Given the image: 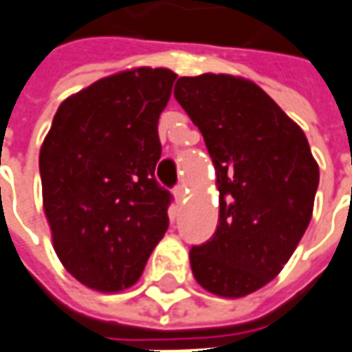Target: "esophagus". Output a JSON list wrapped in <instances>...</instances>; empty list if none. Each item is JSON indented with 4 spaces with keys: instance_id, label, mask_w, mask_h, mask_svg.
Masks as SVG:
<instances>
[{
    "instance_id": "34e87169",
    "label": "esophagus",
    "mask_w": 352,
    "mask_h": 352,
    "mask_svg": "<svg viewBox=\"0 0 352 352\" xmlns=\"http://www.w3.org/2000/svg\"><path fill=\"white\" fill-rule=\"evenodd\" d=\"M173 196H175V202H177V204H181V202L185 200V196H186L185 185H177L175 188H173Z\"/></svg>"
}]
</instances>
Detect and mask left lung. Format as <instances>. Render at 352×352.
<instances>
[{
    "instance_id": "8db88e82",
    "label": "left lung",
    "mask_w": 352,
    "mask_h": 352,
    "mask_svg": "<svg viewBox=\"0 0 352 352\" xmlns=\"http://www.w3.org/2000/svg\"><path fill=\"white\" fill-rule=\"evenodd\" d=\"M175 100L216 167L219 219L190 248L195 279L217 296L258 291L283 270L307 231L320 169L302 129L252 80L181 76Z\"/></svg>"
}]
</instances>
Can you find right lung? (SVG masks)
I'll use <instances>...</instances> for the list:
<instances>
[{
  "instance_id": "right-lung-1",
  "label": "right lung",
  "mask_w": 352,
  "mask_h": 352,
  "mask_svg": "<svg viewBox=\"0 0 352 352\" xmlns=\"http://www.w3.org/2000/svg\"><path fill=\"white\" fill-rule=\"evenodd\" d=\"M177 75L138 67L59 106L40 148L42 198L57 258L100 293L129 289L169 227L171 192L154 171L157 119Z\"/></svg>"
}]
</instances>
